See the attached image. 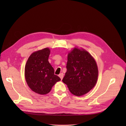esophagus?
<instances>
[{
	"mask_svg": "<svg viewBox=\"0 0 126 126\" xmlns=\"http://www.w3.org/2000/svg\"><path fill=\"white\" fill-rule=\"evenodd\" d=\"M59 76H60V77L61 79H62L63 78V74L61 73L60 75H59Z\"/></svg>",
	"mask_w": 126,
	"mask_h": 126,
	"instance_id": "esophagus-1",
	"label": "esophagus"
}]
</instances>
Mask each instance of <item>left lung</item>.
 <instances>
[{"label": "left lung", "mask_w": 126, "mask_h": 126, "mask_svg": "<svg viewBox=\"0 0 126 126\" xmlns=\"http://www.w3.org/2000/svg\"><path fill=\"white\" fill-rule=\"evenodd\" d=\"M66 68L62 81L73 94L84 95L94 87L98 74L97 66L87 51L74 48L68 55Z\"/></svg>", "instance_id": "1"}]
</instances>
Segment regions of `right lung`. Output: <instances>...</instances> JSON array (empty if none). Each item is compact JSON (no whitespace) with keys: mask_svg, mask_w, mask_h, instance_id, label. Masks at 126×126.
Instances as JSON below:
<instances>
[{"mask_svg":"<svg viewBox=\"0 0 126 126\" xmlns=\"http://www.w3.org/2000/svg\"><path fill=\"white\" fill-rule=\"evenodd\" d=\"M50 53L45 48L32 53L25 67L26 81L30 89L41 95L49 93L61 79L54 74V69L48 61Z\"/></svg>","mask_w":126,"mask_h":126,"instance_id":"1","label":"right lung"}]
</instances>
